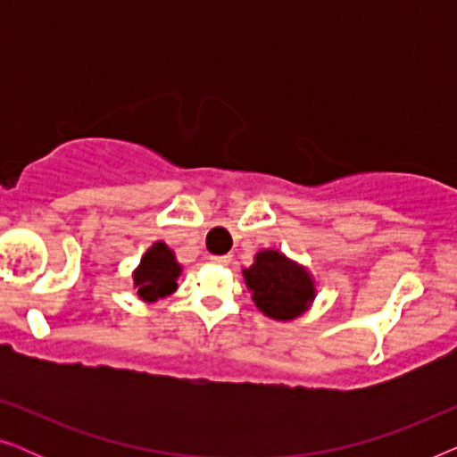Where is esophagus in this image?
I'll return each instance as SVG.
<instances>
[{"label": "esophagus", "mask_w": 457, "mask_h": 457, "mask_svg": "<svg viewBox=\"0 0 457 457\" xmlns=\"http://www.w3.org/2000/svg\"><path fill=\"white\" fill-rule=\"evenodd\" d=\"M230 255L227 253V255H212V262H214V264H220V266H227V264H230Z\"/></svg>", "instance_id": "obj_1"}]
</instances>
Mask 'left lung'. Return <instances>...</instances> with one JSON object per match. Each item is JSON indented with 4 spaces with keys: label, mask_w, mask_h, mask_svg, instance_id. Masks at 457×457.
<instances>
[{
    "label": "left lung",
    "mask_w": 457,
    "mask_h": 457,
    "mask_svg": "<svg viewBox=\"0 0 457 457\" xmlns=\"http://www.w3.org/2000/svg\"><path fill=\"white\" fill-rule=\"evenodd\" d=\"M243 278L262 314L272 320H295L316 297V283L310 270L287 258L278 249H262Z\"/></svg>",
    "instance_id": "left-lung-1"
}]
</instances>
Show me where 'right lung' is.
Masks as SVG:
<instances>
[{"label":"right lung","instance_id":"obj_1","mask_svg":"<svg viewBox=\"0 0 457 457\" xmlns=\"http://www.w3.org/2000/svg\"><path fill=\"white\" fill-rule=\"evenodd\" d=\"M183 272V266L177 262V255L164 241H155L143 253L139 266L133 272V283L143 302L154 303L158 299L177 291V280Z\"/></svg>","mask_w":457,"mask_h":457}]
</instances>
